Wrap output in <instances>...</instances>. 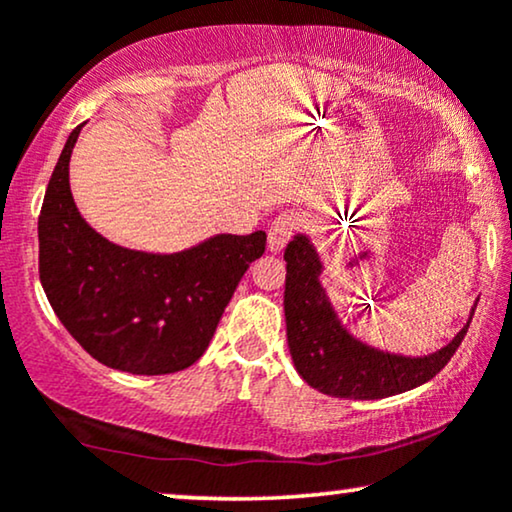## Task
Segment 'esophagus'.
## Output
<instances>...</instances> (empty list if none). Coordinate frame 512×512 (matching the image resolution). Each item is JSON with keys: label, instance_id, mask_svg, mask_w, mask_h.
<instances>
[{"label": "esophagus", "instance_id": "1", "mask_svg": "<svg viewBox=\"0 0 512 512\" xmlns=\"http://www.w3.org/2000/svg\"><path fill=\"white\" fill-rule=\"evenodd\" d=\"M303 226V216L298 212H284L279 214L275 221L270 223L268 230V247L270 251H282L286 247V242L291 240V235Z\"/></svg>", "mask_w": 512, "mask_h": 512}]
</instances>
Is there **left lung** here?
<instances>
[{
  "label": "left lung",
  "instance_id": "8db88e82",
  "mask_svg": "<svg viewBox=\"0 0 512 512\" xmlns=\"http://www.w3.org/2000/svg\"><path fill=\"white\" fill-rule=\"evenodd\" d=\"M284 261V314L291 359L300 377L321 394L368 401L415 389L447 366L471 324L468 321L457 338L436 354L410 359L380 352L352 338L335 317L319 284V256L307 237H293Z\"/></svg>",
  "mask_w": 512,
  "mask_h": 512
}]
</instances>
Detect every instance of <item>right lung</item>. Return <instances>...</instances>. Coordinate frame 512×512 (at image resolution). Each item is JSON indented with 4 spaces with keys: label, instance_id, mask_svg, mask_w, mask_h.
I'll list each match as a JSON object with an SVG mask.
<instances>
[{
    "label": "right lung",
    "instance_id": "add662e5",
    "mask_svg": "<svg viewBox=\"0 0 512 512\" xmlns=\"http://www.w3.org/2000/svg\"><path fill=\"white\" fill-rule=\"evenodd\" d=\"M72 130L39 214V279L69 335L104 366L167 375L205 354L268 235H216L181 254H144L104 240L69 191Z\"/></svg>",
    "mask_w": 512,
    "mask_h": 512
}]
</instances>
